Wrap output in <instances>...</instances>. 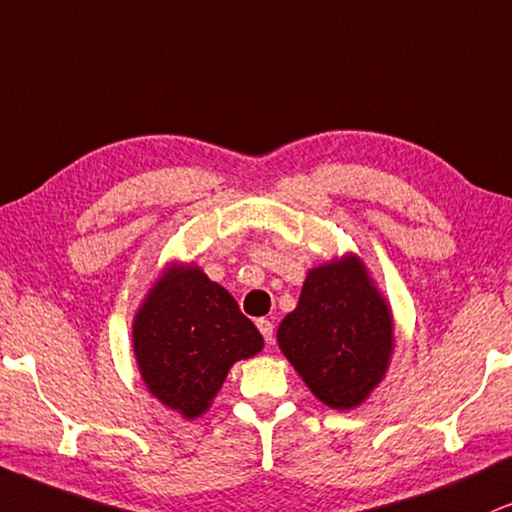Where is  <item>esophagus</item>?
Wrapping results in <instances>:
<instances>
[{"mask_svg": "<svg viewBox=\"0 0 512 512\" xmlns=\"http://www.w3.org/2000/svg\"><path fill=\"white\" fill-rule=\"evenodd\" d=\"M257 328H260V333L264 335V342H274V323L269 319H257Z\"/></svg>", "mask_w": 512, "mask_h": 512, "instance_id": "34e87169", "label": "esophagus"}]
</instances>
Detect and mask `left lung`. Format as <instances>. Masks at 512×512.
Returning <instances> with one entry per match:
<instances>
[{
    "instance_id": "obj_1",
    "label": "left lung",
    "mask_w": 512,
    "mask_h": 512,
    "mask_svg": "<svg viewBox=\"0 0 512 512\" xmlns=\"http://www.w3.org/2000/svg\"><path fill=\"white\" fill-rule=\"evenodd\" d=\"M278 345L316 397L352 409L383 380L392 319L357 260L309 271L300 302L278 326Z\"/></svg>"
}]
</instances>
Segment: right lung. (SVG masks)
<instances>
[{"label":"right lung","mask_w":512,"mask_h":512,"mask_svg":"<svg viewBox=\"0 0 512 512\" xmlns=\"http://www.w3.org/2000/svg\"><path fill=\"white\" fill-rule=\"evenodd\" d=\"M132 338L148 390L186 418L208 409L234 361L264 345L234 297L193 267L155 283Z\"/></svg>","instance_id":"add662e5"}]
</instances>
